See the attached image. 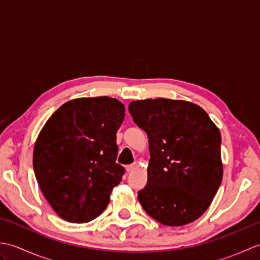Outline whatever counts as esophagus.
<instances>
[{
	"label": "esophagus",
	"mask_w": 260,
	"mask_h": 260,
	"mask_svg": "<svg viewBox=\"0 0 260 260\" xmlns=\"http://www.w3.org/2000/svg\"><path fill=\"white\" fill-rule=\"evenodd\" d=\"M136 168H137V164L133 163V164H131V165H127L126 171H127V172H132V171L136 170Z\"/></svg>",
	"instance_id": "obj_1"
}]
</instances>
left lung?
Segmentation results:
<instances>
[{
    "mask_svg": "<svg viewBox=\"0 0 260 260\" xmlns=\"http://www.w3.org/2000/svg\"><path fill=\"white\" fill-rule=\"evenodd\" d=\"M128 110L150 143L143 209L156 221L179 227L207 211L222 181L221 134L206 110L186 101H134Z\"/></svg>",
    "mask_w": 260,
    "mask_h": 260,
    "instance_id": "8db88e82",
    "label": "left lung"
}]
</instances>
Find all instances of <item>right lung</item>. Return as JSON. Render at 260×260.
Listing matches in <instances>:
<instances>
[{
	"label": "right lung",
	"instance_id": "obj_1",
	"mask_svg": "<svg viewBox=\"0 0 260 260\" xmlns=\"http://www.w3.org/2000/svg\"><path fill=\"white\" fill-rule=\"evenodd\" d=\"M125 107L116 98L64 103L47 120L33 148L38 184L60 218L84 223L101 215L125 169L116 163V133Z\"/></svg>",
	"mask_w": 260,
	"mask_h": 260
}]
</instances>
